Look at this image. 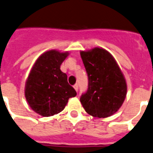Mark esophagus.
<instances>
[{"label":"esophagus","mask_w":153,"mask_h":153,"mask_svg":"<svg viewBox=\"0 0 153 153\" xmlns=\"http://www.w3.org/2000/svg\"><path fill=\"white\" fill-rule=\"evenodd\" d=\"M74 88H75V91H78V84H75V85H74Z\"/></svg>","instance_id":"esophagus-1"}]
</instances>
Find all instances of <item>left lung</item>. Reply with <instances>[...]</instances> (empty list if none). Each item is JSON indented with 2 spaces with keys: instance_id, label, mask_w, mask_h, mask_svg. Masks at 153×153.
<instances>
[{
  "instance_id": "8db88e82",
  "label": "left lung",
  "mask_w": 153,
  "mask_h": 153,
  "mask_svg": "<svg viewBox=\"0 0 153 153\" xmlns=\"http://www.w3.org/2000/svg\"><path fill=\"white\" fill-rule=\"evenodd\" d=\"M88 79L86 92L80 97L88 114L98 118L111 116L119 109L126 96L127 85L118 64L108 51L95 48L81 51Z\"/></svg>"
}]
</instances>
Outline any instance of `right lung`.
Returning <instances> with one entry per match:
<instances>
[{
	"mask_svg": "<svg viewBox=\"0 0 153 153\" xmlns=\"http://www.w3.org/2000/svg\"><path fill=\"white\" fill-rule=\"evenodd\" d=\"M68 52L51 50L42 54L34 63L25 85V95L30 107L39 115L48 117L65 108L70 98L77 95L61 71Z\"/></svg>",
	"mask_w": 153,
	"mask_h": 153,
	"instance_id": "1",
	"label": "right lung"
}]
</instances>
